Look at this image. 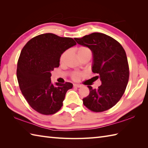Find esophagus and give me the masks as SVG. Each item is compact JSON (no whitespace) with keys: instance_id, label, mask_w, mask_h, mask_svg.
<instances>
[{"instance_id":"obj_1","label":"esophagus","mask_w":148,"mask_h":148,"mask_svg":"<svg viewBox=\"0 0 148 148\" xmlns=\"http://www.w3.org/2000/svg\"><path fill=\"white\" fill-rule=\"evenodd\" d=\"M81 86H82V85H81V84H74V87L81 88Z\"/></svg>"}]
</instances>
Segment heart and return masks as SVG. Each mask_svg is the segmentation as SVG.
I'll return each instance as SVG.
<instances>
[{"mask_svg": "<svg viewBox=\"0 0 148 148\" xmlns=\"http://www.w3.org/2000/svg\"><path fill=\"white\" fill-rule=\"evenodd\" d=\"M67 55V51H65L62 53L60 55V62L62 63L64 62V59ZM77 55L78 57H81L82 56L84 55H89L92 56V51H91L89 48H88L86 46H80L77 49ZM81 77V74L79 72H74V73L72 74V78L74 80H78L80 79Z\"/></svg>", "mask_w": 148, "mask_h": 148, "instance_id": "1", "label": "heart"}]
</instances>
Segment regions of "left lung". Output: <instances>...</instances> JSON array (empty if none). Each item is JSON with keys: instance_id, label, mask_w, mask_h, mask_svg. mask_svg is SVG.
I'll use <instances>...</instances> for the list:
<instances>
[{"instance_id": "obj_1", "label": "left lung", "mask_w": 148, "mask_h": 148, "mask_svg": "<svg viewBox=\"0 0 148 148\" xmlns=\"http://www.w3.org/2000/svg\"><path fill=\"white\" fill-rule=\"evenodd\" d=\"M74 39L92 50V72L102 81L97 89L88 86L90 93L83 99V104L95 112L107 111L117 103L126 89L129 79L126 53L120 43L104 34L95 32Z\"/></svg>"}]
</instances>
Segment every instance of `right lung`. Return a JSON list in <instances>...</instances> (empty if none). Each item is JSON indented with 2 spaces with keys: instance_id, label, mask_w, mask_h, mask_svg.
Listing matches in <instances>:
<instances>
[{
  "instance_id": "add662e5",
  "label": "right lung",
  "mask_w": 148,
  "mask_h": 148,
  "mask_svg": "<svg viewBox=\"0 0 148 148\" xmlns=\"http://www.w3.org/2000/svg\"><path fill=\"white\" fill-rule=\"evenodd\" d=\"M76 45L71 37L46 33L33 37L22 49L16 70L19 86L28 103L40 114L58 112L67 90L72 88L68 82L53 85L50 77L51 72L59 67L60 55Z\"/></svg>"
}]
</instances>
